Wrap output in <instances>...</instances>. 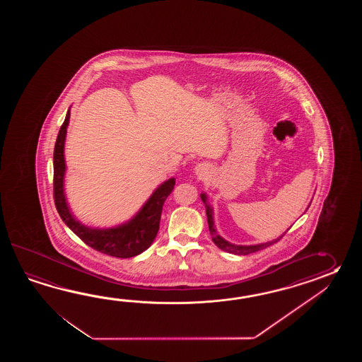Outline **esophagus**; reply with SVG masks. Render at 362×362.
<instances>
[{
    "instance_id": "esophagus-1",
    "label": "esophagus",
    "mask_w": 362,
    "mask_h": 362,
    "mask_svg": "<svg viewBox=\"0 0 362 362\" xmlns=\"http://www.w3.org/2000/svg\"><path fill=\"white\" fill-rule=\"evenodd\" d=\"M211 170V167L207 163H199L197 167H195V173L199 176V177H206L208 173Z\"/></svg>"
}]
</instances>
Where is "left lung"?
Masks as SVG:
<instances>
[{
	"label": "left lung",
	"mask_w": 362,
	"mask_h": 362,
	"mask_svg": "<svg viewBox=\"0 0 362 362\" xmlns=\"http://www.w3.org/2000/svg\"><path fill=\"white\" fill-rule=\"evenodd\" d=\"M200 197H202V200H203V202H204V204H206L208 228H209V233H211V235H212V240H214V243H215L216 246L218 247V248H221L223 251H226V252H230V254L235 255L252 254V252L260 251V250H264V248H267V247H269L272 246V245H274V243H277L278 240L285 235V234H284L282 237L274 239V240H272V242H267V243H262V245H255V246H237V245H231V243H229L228 240H225V239L221 238V237L217 234V231L215 230V226H214L212 208L209 207L207 204V197H206L204 194H202Z\"/></svg>",
	"instance_id": "left-lung-1"
}]
</instances>
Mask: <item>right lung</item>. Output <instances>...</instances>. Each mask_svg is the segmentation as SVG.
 <instances>
[{"label":"right lung","instance_id":"obj_1","mask_svg":"<svg viewBox=\"0 0 362 362\" xmlns=\"http://www.w3.org/2000/svg\"><path fill=\"white\" fill-rule=\"evenodd\" d=\"M69 122V111L62 124L54 146L53 192L55 207L62 220L84 242L85 245L92 247L102 254L120 259H128L144 252L154 242L158 234L163 204L175 187V178H170L168 181L160 185L131 221L112 229H92L81 225L71 215L63 192V177L66 170L63 151Z\"/></svg>","mask_w":362,"mask_h":362}]
</instances>
